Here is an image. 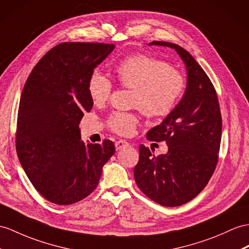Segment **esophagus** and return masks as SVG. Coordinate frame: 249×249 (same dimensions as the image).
<instances>
[{
  "label": "esophagus",
  "mask_w": 249,
  "mask_h": 249,
  "mask_svg": "<svg viewBox=\"0 0 249 249\" xmlns=\"http://www.w3.org/2000/svg\"><path fill=\"white\" fill-rule=\"evenodd\" d=\"M125 147H129V142H126L125 141H118L115 142V148H116V150H121Z\"/></svg>",
  "instance_id": "1"
}]
</instances>
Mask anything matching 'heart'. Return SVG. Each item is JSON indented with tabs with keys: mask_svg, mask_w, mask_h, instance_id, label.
<instances>
[{
	"mask_svg": "<svg viewBox=\"0 0 249 249\" xmlns=\"http://www.w3.org/2000/svg\"><path fill=\"white\" fill-rule=\"evenodd\" d=\"M118 81L133 89V107H137L149 117H162L177 106L185 89L180 72L166 62L145 53H135L124 58L115 69ZM88 90L94 104H104L112 92L108 79L96 71L89 77ZM138 123L135 114L114 112L107 119L111 130L128 135Z\"/></svg>",
	"mask_w": 249,
	"mask_h": 249,
	"instance_id": "1",
	"label": "heart"
}]
</instances>
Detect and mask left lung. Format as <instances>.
<instances>
[{"mask_svg": "<svg viewBox=\"0 0 249 249\" xmlns=\"http://www.w3.org/2000/svg\"><path fill=\"white\" fill-rule=\"evenodd\" d=\"M148 45L170 47L178 53L185 64L187 86L178 104L147 133L149 141L166 142L167 153L153 156L149 148L141 145L134 178L152 201L177 207L195 198L214 172L222 134L221 111L210 79L189 53L170 42L153 41Z\"/></svg>", "mask_w": 249, "mask_h": 249, "instance_id": "8db88e82", "label": "left lung"}]
</instances>
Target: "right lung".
I'll return each mask as SVG.
<instances>
[{"mask_svg": "<svg viewBox=\"0 0 249 249\" xmlns=\"http://www.w3.org/2000/svg\"><path fill=\"white\" fill-rule=\"evenodd\" d=\"M114 44L66 42L35 66L21 95L17 153L34 187L47 201L71 205L90 195L115 153L111 141L86 143L79 123L93 107L88 82Z\"/></svg>", "mask_w": 249, "mask_h": 249, "instance_id": "obj_1", "label": "right lung"}]
</instances>
